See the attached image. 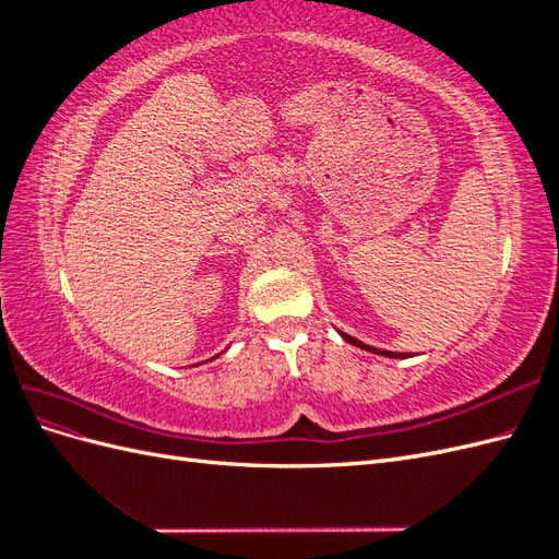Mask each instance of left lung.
<instances>
[{
  "label": "left lung",
  "mask_w": 559,
  "mask_h": 559,
  "mask_svg": "<svg viewBox=\"0 0 559 559\" xmlns=\"http://www.w3.org/2000/svg\"><path fill=\"white\" fill-rule=\"evenodd\" d=\"M347 343H352V345H357V347H361V349H368V352H376V354H384V357H405V354H396V352H382V349H378V347H370V345H364L361 341H357V337H352V335H347V333H341Z\"/></svg>",
  "instance_id": "obj_1"
}]
</instances>
